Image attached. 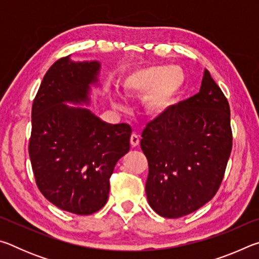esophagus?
Segmentation results:
<instances>
[{
    "label": "esophagus",
    "instance_id": "1",
    "mask_svg": "<svg viewBox=\"0 0 259 259\" xmlns=\"http://www.w3.org/2000/svg\"><path fill=\"white\" fill-rule=\"evenodd\" d=\"M139 136L137 134H133L130 136V144L133 147H136L137 145H139Z\"/></svg>",
    "mask_w": 259,
    "mask_h": 259
}]
</instances>
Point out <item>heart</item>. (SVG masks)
Returning <instances> with one entry per match:
<instances>
[{
    "label": "heart",
    "instance_id": "b5f03b06",
    "mask_svg": "<svg viewBox=\"0 0 259 259\" xmlns=\"http://www.w3.org/2000/svg\"><path fill=\"white\" fill-rule=\"evenodd\" d=\"M121 85L128 95H145L143 104L147 113L163 115L181 96L185 87V73L178 66L152 65L126 73Z\"/></svg>",
    "mask_w": 259,
    "mask_h": 259
}]
</instances>
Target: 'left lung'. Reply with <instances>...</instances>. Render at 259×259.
<instances>
[{
  "label": "left lung",
  "mask_w": 259,
  "mask_h": 259,
  "mask_svg": "<svg viewBox=\"0 0 259 259\" xmlns=\"http://www.w3.org/2000/svg\"><path fill=\"white\" fill-rule=\"evenodd\" d=\"M142 137L148 162L146 195L156 213L179 218L213 198L233 137L229 102L207 69L200 93L147 123Z\"/></svg>",
  "instance_id": "1"
}]
</instances>
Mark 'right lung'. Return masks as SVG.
Here are the masks:
<instances>
[{
	"label": "right lung",
	"instance_id": "1",
	"mask_svg": "<svg viewBox=\"0 0 259 259\" xmlns=\"http://www.w3.org/2000/svg\"><path fill=\"white\" fill-rule=\"evenodd\" d=\"M98 61H56L43 77L32 107L28 153L38 190L52 204L75 214H91L107 202L114 166L130 150L131 128L108 124L81 107Z\"/></svg>",
	"mask_w": 259,
	"mask_h": 259
}]
</instances>
